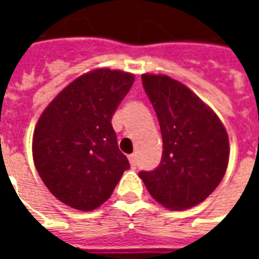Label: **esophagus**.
I'll list each match as a JSON object with an SVG mask.
<instances>
[{
  "mask_svg": "<svg viewBox=\"0 0 259 259\" xmlns=\"http://www.w3.org/2000/svg\"><path fill=\"white\" fill-rule=\"evenodd\" d=\"M129 162H130V165L133 166V168H136V166H137V155H136V154H132V155H129Z\"/></svg>",
  "mask_w": 259,
  "mask_h": 259,
  "instance_id": "1",
  "label": "esophagus"
}]
</instances>
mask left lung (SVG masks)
Segmentation results:
<instances>
[{
  "label": "left lung",
  "mask_w": 259,
  "mask_h": 259,
  "mask_svg": "<svg viewBox=\"0 0 259 259\" xmlns=\"http://www.w3.org/2000/svg\"><path fill=\"white\" fill-rule=\"evenodd\" d=\"M143 87L162 135L159 166L140 176L154 200L186 209L205 200L225 176L229 137L217 113L185 84L165 74H143Z\"/></svg>",
  "instance_id": "obj_1"
}]
</instances>
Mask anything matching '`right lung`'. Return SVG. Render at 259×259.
Returning a JSON list of instances; mask_svg holds the SVG:
<instances>
[{"mask_svg":"<svg viewBox=\"0 0 259 259\" xmlns=\"http://www.w3.org/2000/svg\"><path fill=\"white\" fill-rule=\"evenodd\" d=\"M135 76L97 69L72 81L48 105L33 135L40 178L59 201L93 211L111 197L129 161L111 119Z\"/></svg>","mask_w":259,"mask_h":259,"instance_id":"1","label":"right lung"}]
</instances>
